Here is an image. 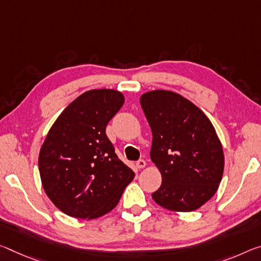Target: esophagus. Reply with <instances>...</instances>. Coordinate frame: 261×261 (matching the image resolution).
<instances>
[{"label": "esophagus", "mask_w": 261, "mask_h": 261, "mask_svg": "<svg viewBox=\"0 0 261 261\" xmlns=\"http://www.w3.org/2000/svg\"><path fill=\"white\" fill-rule=\"evenodd\" d=\"M136 166H137L138 168H144L146 166V161L143 160V159H139L137 163H136Z\"/></svg>", "instance_id": "obj_1"}]
</instances>
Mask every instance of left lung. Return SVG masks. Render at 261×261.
Masks as SVG:
<instances>
[{"label": "left lung", "instance_id": "8db88e82", "mask_svg": "<svg viewBox=\"0 0 261 261\" xmlns=\"http://www.w3.org/2000/svg\"><path fill=\"white\" fill-rule=\"evenodd\" d=\"M152 130L151 160L161 173L155 203L172 212H193L217 192L224 154L209 118L180 94L152 90L140 96Z\"/></svg>", "mask_w": 261, "mask_h": 261}]
</instances>
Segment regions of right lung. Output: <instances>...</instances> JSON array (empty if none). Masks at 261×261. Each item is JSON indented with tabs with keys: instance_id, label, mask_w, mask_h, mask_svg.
<instances>
[{
	"instance_id": "right-lung-1",
	"label": "right lung",
	"mask_w": 261,
	"mask_h": 261,
	"mask_svg": "<svg viewBox=\"0 0 261 261\" xmlns=\"http://www.w3.org/2000/svg\"><path fill=\"white\" fill-rule=\"evenodd\" d=\"M123 103L118 90H88L68 105L45 138L38 158L41 185L68 216L93 220L108 214L135 177L106 135Z\"/></svg>"
}]
</instances>
